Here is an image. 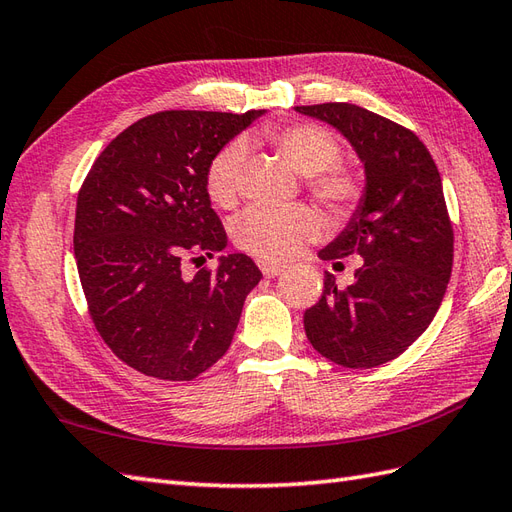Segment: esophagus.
<instances>
[{"label":"esophagus","instance_id":"1","mask_svg":"<svg viewBox=\"0 0 512 512\" xmlns=\"http://www.w3.org/2000/svg\"><path fill=\"white\" fill-rule=\"evenodd\" d=\"M259 268L264 272V277H279L281 272H285V266L270 264V261H259Z\"/></svg>","mask_w":512,"mask_h":512}]
</instances>
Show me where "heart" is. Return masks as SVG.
<instances>
[{
	"label": "heart",
	"mask_w": 512,
	"mask_h": 512,
	"mask_svg": "<svg viewBox=\"0 0 512 512\" xmlns=\"http://www.w3.org/2000/svg\"><path fill=\"white\" fill-rule=\"evenodd\" d=\"M266 139L290 168L307 176V185L323 202L338 211L351 209L360 198V183L351 172L338 168L340 148L329 130L299 124L272 130ZM246 159L242 141H231L207 168V194L213 205L231 209L240 198V174ZM323 231V218L305 205L285 209H248L235 218L231 235L240 251L261 261H283L299 253L303 242Z\"/></svg>",
	"instance_id": "heart-1"
}]
</instances>
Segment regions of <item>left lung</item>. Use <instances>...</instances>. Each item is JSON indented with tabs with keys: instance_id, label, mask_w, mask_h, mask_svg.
I'll use <instances>...</instances> for the list:
<instances>
[{
	"instance_id": "8db88e82",
	"label": "left lung",
	"mask_w": 512,
	"mask_h": 512,
	"mask_svg": "<svg viewBox=\"0 0 512 512\" xmlns=\"http://www.w3.org/2000/svg\"><path fill=\"white\" fill-rule=\"evenodd\" d=\"M336 128L364 165L358 207L320 259L360 255L355 281L340 290L325 275L305 334L327 360L373 368L395 360L430 327L454 261L441 174L423 141L395 122L347 102L294 106Z\"/></svg>"
}]
</instances>
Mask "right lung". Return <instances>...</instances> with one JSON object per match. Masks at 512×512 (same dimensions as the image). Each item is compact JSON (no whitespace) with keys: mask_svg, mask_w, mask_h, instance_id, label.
Masks as SVG:
<instances>
[{"mask_svg":"<svg viewBox=\"0 0 512 512\" xmlns=\"http://www.w3.org/2000/svg\"><path fill=\"white\" fill-rule=\"evenodd\" d=\"M266 111H163L117 135L78 192L74 253L102 340L135 371L189 382L231 347L248 292L261 279L244 253L216 270L227 233L207 194L211 159ZM198 257V259H200Z\"/></svg>","mask_w":512,"mask_h":512,"instance_id":"obj_1","label":"right lung"}]
</instances>
